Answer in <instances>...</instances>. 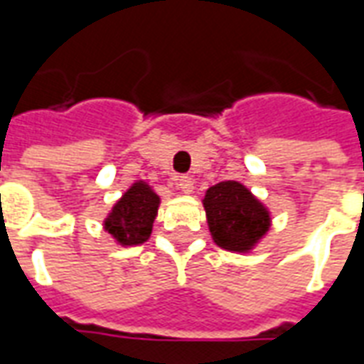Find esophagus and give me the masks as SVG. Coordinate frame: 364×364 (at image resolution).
<instances>
[{
	"mask_svg": "<svg viewBox=\"0 0 364 364\" xmlns=\"http://www.w3.org/2000/svg\"><path fill=\"white\" fill-rule=\"evenodd\" d=\"M193 185H195V183H193V179H191V177H187V175H181V177L177 179V187H179L183 193H187V195H189V193H193Z\"/></svg>",
	"mask_w": 364,
	"mask_h": 364,
	"instance_id": "obj_1",
	"label": "esophagus"
}]
</instances>
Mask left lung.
<instances>
[{"instance_id":"obj_1","label":"left lung","mask_w":364,"mask_h":364,"mask_svg":"<svg viewBox=\"0 0 364 364\" xmlns=\"http://www.w3.org/2000/svg\"><path fill=\"white\" fill-rule=\"evenodd\" d=\"M203 206L214 244L228 252H252L271 228L269 208L240 181L208 187Z\"/></svg>"}]
</instances>
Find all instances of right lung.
I'll list each match as a JSON object with an SVG mask.
<instances>
[{
  "label": "right lung",
  "mask_w": 364,
  "mask_h": 364,
  "mask_svg": "<svg viewBox=\"0 0 364 364\" xmlns=\"http://www.w3.org/2000/svg\"><path fill=\"white\" fill-rule=\"evenodd\" d=\"M159 197L146 181H136L114 203L111 213L103 220L105 232H109L119 245H140L148 242L151 226L158 216Z\"/></svg>",
  "instance_id": "add662e5"
}]
</instances>
